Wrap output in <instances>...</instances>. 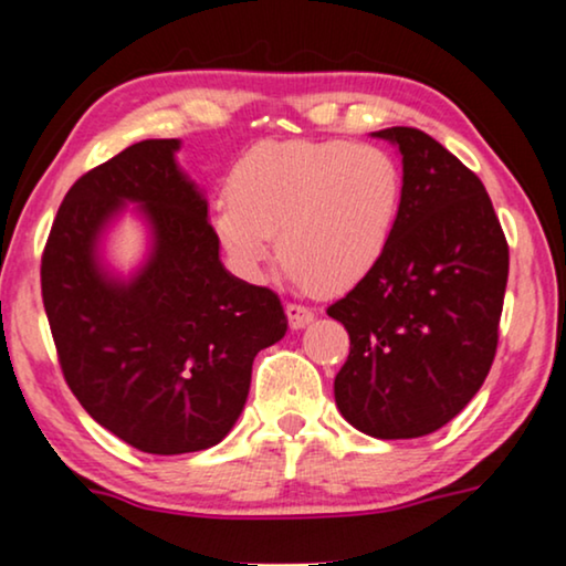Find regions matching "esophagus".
<instances>
[{"label": "esophagus", "mask_w": 566, "mask_h": 566, "mask_svg": "<svg viewBox=\"0 0 566 566\" xmlns=\"http://www.w3.org/2000/svg\"><path fill=\"white\" fill-rule=\"evenodd\" d=\"M285 314H289V324L291 329H304L314 322V312L312 308L301 306V304H289L285 306Z\"/></svg>", "instance_id": "obj_1"}]
</instances>
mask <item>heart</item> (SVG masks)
Wrapping results in <instances>:
<instances>
[{
  "label": "heart",
  "mask_w": 566,
  "mask_h": 566,
  "mask_svg": "<svg viewBox=\"0 0 566 566\" xmlns=\"http://www.w3.org/2000/svg\"><path fill=\"white\" fill-rule=\"evenodd\" d=\"M405 203V175L384 146L262 142L237 161L211 227L234 265L262 273L277 247L301 285L345 291L374 273Z\"/></svg>",
  "instance_id": "b5f03b06"
}]
</instances>
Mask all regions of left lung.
<instances>
[{
  "instance_id": "left-lung-1",
  "label": "left lung",
  "mask_w": 566,
  "mask_h": 566,
  "mask_svg": "<svg viewBox=\"0 0 566 566\" xmlns=\"http://www.w3.org/2000/svg\"><path fill=\"white\" fill-rule=\"evenodd\" d=\"M405 203L374 273L327 308L350 335L339 415L370 438H422L482 389L497 350L507 242L479 177L436 138L394 126Z\"/></svg>"
}]
</instances>
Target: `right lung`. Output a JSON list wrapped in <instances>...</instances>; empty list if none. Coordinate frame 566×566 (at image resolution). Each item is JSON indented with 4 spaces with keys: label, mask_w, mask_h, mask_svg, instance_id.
<instances>
[{
    "label": "right lung",
    "mask_w": 566,
    "mask_h": 566,
    "mask_svg": "<svg viewBox=\"0 0 566 566\" xmlns=\"http://www.w3.org/2000/svg\"><path fill=\"white\" fill-rule=\"evenodd\" d=\"M180 144L146 138L82 175L41 265L69 389L92 420L154 455L221 443L244 409L254 355L289 329L273 291L223 268L203 190L177 165ZM128 210L150 247L120 276L104 239Z\"/></svg>",
    "instance_id": "obj_1"
}]
</instances>
